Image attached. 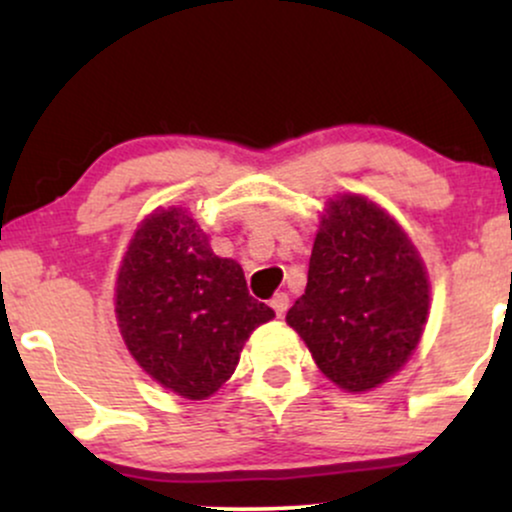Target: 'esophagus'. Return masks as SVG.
<instances>
[{"label": "esophagus", "mask_w": 512, "mask_h": 512, "mask_svg": "<svg viewBox=\"0 0 512 512\" xmlns=\"http://www.w3.org/2000/svg\"><path fill=\"white\" fill-rule=\"evenodd\" d=\"M269 303H272L274 313H276V315H279V317H284V313H286V310H289V296H286V293H284V291L274 293V298H272V301H269Z\"/></svg>", "instance_id": "obj_1"}]
</instances>
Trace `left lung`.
Segmentation results:
<instances>
[{
    "label": "left lung",
    "instance_id": "obj_1",
    "mask_svg": "<svg viewBox=\"0 0 512 512\" xmlns=\"http://www.w3.org/2000/svg\"><path fill=\"white\" fill-rule=\"evenodd\" d=\"M426 315L428 279L407 233L368 199L330 202L308 286L286 313L317 368L342 390L378 387L416 349Z\"/></svg>",
    "mask_w": 512,
    "mask_h": 512
}]
</instances>
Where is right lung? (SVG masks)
Here are the masks:
<instances>
[{
	"label": "right lung",
	"instance_id": "add662e5",
	"mask_svg": "<svg viewBox=\"0 0 512 512\" xmlns=\"http://www.w3.org/2000/svg\"><path fill=\"white\" fill-rule=\"evenodd\" d=\"M129 354L187 399H207L238 366L245 339L274 317L248 293L236 260H223L187 211L158 209L134 233L115 289Z\"/></svg>",
	"mask_w": 512,
	"mask_h": 512
}]
</instances>
